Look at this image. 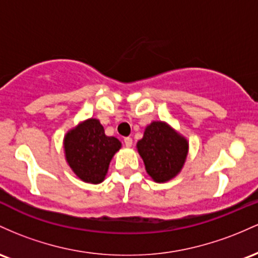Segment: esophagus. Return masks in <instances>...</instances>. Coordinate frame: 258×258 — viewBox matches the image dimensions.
<instances>
[{
    "label": "esophagus",
    "mask_w": 258,
    "mask_h": 258,
    "mask_svg": "<svg viewBox=\"0 0 258 258\" xmlns=\"http://www.w3.org/2000/svg\"><path fill=\"white\" fill-rule=\"evenodd\" d=\"M124 144H125L126 147H132L133 146V139L132 138H124Z\"/></svg>",
    "instance_id": "34e87169"
}]
</instances>
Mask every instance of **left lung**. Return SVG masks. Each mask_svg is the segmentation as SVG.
I'll use <instances>...</instances> for the list:
<instances>
[{"instance_id":"left-lung-1","label":"left lung","mask_w":258,"mask_h":258,"mask_svg":"<svg viewBox=\"0 0 258 258\" xmlns=\"http://www.w3.org/2000/svg\"><path fill=\"white\" fill-rule=\"evenodd\" d=\"M137 149L152 180L166 183L183 169L189 153V141L166 121L153 120L145 128Z\"/></svg>"}]
</instances>
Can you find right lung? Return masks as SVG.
I'll list each match as a JSON object with an SVG mask.
<instances>
[{
	"mask_svg": "<svg viewBox=\"0 0 258 258\" xmlns=\"http://www.w3.org/2000/svg\"><path fill=\"white\" fill-rule=\"evenodd\" d=\"M120 147V141L107 137L96 118L80 121L69 129L63 139L67 163L80 180L90 184L105 180L109 163Z\"/></svg>",
	"mask_w": 258,
	"mask_h": 258,
	"instance_id": "add662e5",
	"label": "right lung"
}]
</instances>
